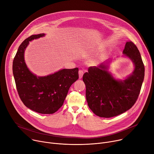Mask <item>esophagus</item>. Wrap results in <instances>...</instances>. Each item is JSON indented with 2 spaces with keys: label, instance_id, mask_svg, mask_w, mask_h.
Here are the masks:
<instances>
[{
  "label": "esophagus",
  "instance_id": "esophagus-1",
  "mask_svg": "<svg viewBox=\"0 0 154 154\" xmlns=\"http://www.w3.org/2000/svg\"><path fill=\"white\" fill-rule=\"evenodd\" d=\"M83 74H84V72L82 70H79V78L81 79L82 78V76H83Z\"/></svg>",
  "mask_w": 154,
  "mask_h": 154
}]
</instances>
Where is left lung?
Masks as SVG:
<instances>
[{
    "label": "left lung",
    "mask_w": 154,
    "mask_h": 154,
    "mask_svg": "<svg viewBox=\"0 0 154 154\" xmlns=\"http://www.w3.org/2000/svg\"><path fill=\"white\" fill-rule=\"evenodd\" d=\"M134 65L133 73L124 80L116 79L108 71L109 63L90 66L82 76L89 109L103 118L119 115L131 109L136 102L144 78V65L136 45L126 43L123 52Z\"/></svg>",
    "instance_id": "8db88e82"
}]
</instances>
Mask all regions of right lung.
<instances>
[{
	"instance_id": "right-lung-1",
	"label": "right lung",
	"mask_w": 154,
	"mask_h": 154,
	"mask_svg": "<svg viewBox=\"0 0 154 154\" xmlns=\"http://www.w3.org/2000/svg\"><path fill=\"white\" fill-rule=\"evenodd\" d=\"M32 35L19 46L13 61V74L18 95L28 109L42 114H52L63 104L68 90L78 78V68L62 69L45 76L31 72L25 61V51L29 41L44 37Z\"/></svg>"
}]
</instances>
